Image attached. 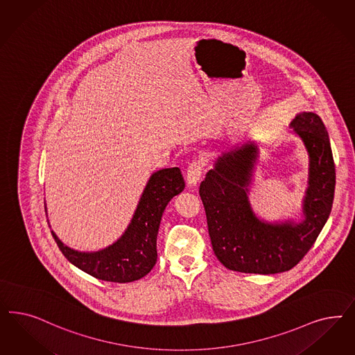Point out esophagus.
Returning <instances> with one entry per match:
<instances>
[{
	"instance_id": "34e87169",
	"label": "esophagus",
	"mask_w": 355,
	"mask_h": 355,
	"mask_svg": "<svg viewBox=\"0 0 355 355\" xmlns=\"http://www.w3.org/2000/svg\"><path fill=\"white\" fill-rule=\"evenodd\" d=\"M202 168H204V160L195 159L188 167L187 170V184L189 187H196L202 175Z\"/></svg>"
}]
</instances>
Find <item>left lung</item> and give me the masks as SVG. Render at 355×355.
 I'll list each match as a JSON object with an SVG mask.
<instances>
[{
  "mask_svg": "<svg viewBox=\"0 0 355 355\" xmlns=\"http://www.w3.org/2000/svg\"><path fill=\"white\" fill-rule=\"evenodd\" d=\"M288 126L309 154V182L299 222H268L253 211L248 195L260 151L253 141L222 153L200 185L213 251L230 270L275 275L293 269L329 218L336 168L325 125L318 114L299 112Z\"/></svg>",
  "mask_w": 355,
  "mask_h": 355,
  "instance_id": "left-lung-1",
  "label": "left lung"
}]
</instances>
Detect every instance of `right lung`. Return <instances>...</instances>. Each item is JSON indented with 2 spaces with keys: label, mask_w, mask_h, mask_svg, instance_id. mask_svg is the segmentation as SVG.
Segmentation results:
<instances>
[{
  "label": "right lung",
  "mask_w": 355,
  "mask_h": 355,
  "mask_svg": "<svg viewBox=\"0 0 355 355\" xmlns=\"http://www.w3.org/2000/svg\"><path fill=\"white\" fill-rule=\"evenodd\" d=\"M180 168H162L150 176L137 209L120 239L96 252L76 251L52 231L60 251L70 263L98 279L126 284L145 277L157 263L160 219L172 198L184 191Z\"/></svg>",
  "instance_id": "add662e5"
}]
</instances>
